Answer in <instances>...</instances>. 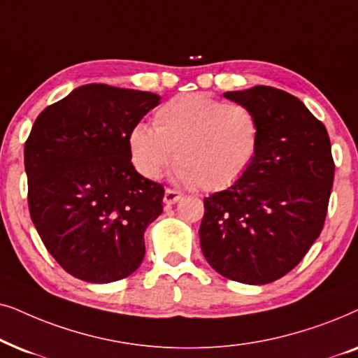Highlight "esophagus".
<instances>
[{"mask_svg": "<svg viewBox=\"0 0 358 358\" xmlns=\"http://www.w3.org/2000/svg\"><path fill=\"white\" fill-rule=\"evenodd\" d=\"M180 199H182V193L176 192V189H171V188L165 189L164 203L166 204V206H170V204H175L176 201H180Z\"/></svg>", "mask_w": 358, "mask_h": 358, "instance_id": "obj_1", "label": "esophagus"}]
</instances>
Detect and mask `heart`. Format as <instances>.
Segmentation results:
<instances>
[{
    "instance_id": "b5f03b06",
    "label": "heart",
    "mask_w": 358,
    "mask_h": 358,
    "mask_svg": "<svg viewBox=\"0 0 358 358\" xmlns=\"http://www.w3.org/2000/svg\"><path fill=\"white\" fill-rule=\"evenodd\" d=\"M260 144L262 127L252 109L201 93L169 99L154 114V129L137 124L127 137L132 164L144 178H159L175 157L176 180L206 192L244 178Z\"/></svg>"
}]
</instances>
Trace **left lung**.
I'll return each mask as SVG.
<instances>
[{
  "mask_svg": "<svg viewBox=\"0 0 358 358\" xmlns=\"http://www.w3.org/2000/svg\"><path fill=\"white\" fill-rule=\"evenodd\" d=\"M224 96L255 113L262 144L244 178L204 198L199 244L226 278L271 283L321 234L334 183L331 141L324 124L283 90L259 85Z\"/></svg>",
  "mask_w": 358,
  "mask_h": 358,
  "instance_id": "1",
  "label": "left lung"
}]
</instances>
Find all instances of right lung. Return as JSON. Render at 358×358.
<instances>
[{"label":"right lung","instance_id":"obj_1","mask_svg":"<svg viewBox=\"0 0 358 358\" xmlns=\"http://www.w3.org/2000/svg\"><path fill=\"white\" fill-rule=\"evenodd\" d=\"M160 103L155 93L90 83L47 106L26 145L27 203L45 249L90 283L139 268L144 232L165 189L137 173L127 137Z\"/></svg>","mask_w":358,"mask_h":358}]
</instances>
